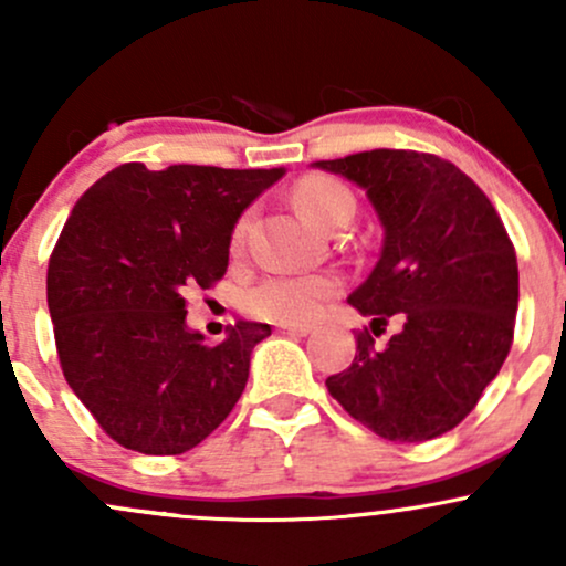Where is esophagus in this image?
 <instances>
[{
  "mask_svg": "<svg viewBox=\"0 0 566 566\" xmlns=\"http://www.w3.org/2000/svg\"><path fill=\"white\" fill-rule=\"evenodd\" d=\"M276 329L282 335H292V337H305L311 333V327H305V324H279Z\"/></svg>",
  "mask_w": 566,
  "mask_h": 566,
  "instance_id": "obj_1",
  "label": "esophagus"
}]
</instances>
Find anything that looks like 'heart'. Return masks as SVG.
I'll return each instance as SVG.
<instances>
[{
  "mask_svg": "<svg viewBox=\"0 0 566 566\" xmlns=\"http://www.w3.org/2000/svg\"><path fill=\"white\" fill-rule=\"evenodd\" d=\"M297 210L319 229L335 231L348 226L356 212L354 191L335 175H303L292 188ZM250 216H242L231 229V247L239 250L247 237ZM335 274H274L244 290L242 308L258 319L279 324H308L322 314L324 305L340 292Z\"/></svg>",
  "mask_w": 566,
  "mask_h": 566,
  "instance_id": "obj_1",
  "label": "heart"
}]
</instances>
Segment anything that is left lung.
<instances>
[{"instance_id": "1", "label": "left lung", "mask_w": 566, "mask_h": 566, "mask_svg": "<svg viewBox=\"0 0 566 566\" xmlns=\"http://www.w3.org/2000/svg\"><path fill=\"white\" fill-rule=\"evenodd\" d=\"M367 188L386 239L348 303L373 316L327 388L388 441H428L463 423L503 367L518 305L516 250L486 193L452 161L375 148L316 161ZM391 318L402 333L374 346Z\"/></svg>"}]
</instances>
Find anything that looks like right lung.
Listing matches in <instances>:
<instances>
[{
    "label": "right lung",
    "mask_w": 566,
    "mask_h": 566,
    "mask_svg": "<svg viewBox=\"0 0 566 566\" xmlns=\"http://www.w3.org/2000/svg\"><path fill=\"white\" fill-rule=\"evenodd\" d=\"M284 170L127 161L74 205L48 265L57 361L116 444L180 454L229 418L269 324L210 346L186 327V292L229 269L231 229Z\"/></svg>",
    "instance_id": "right-lung-1"
}]
</instances>
